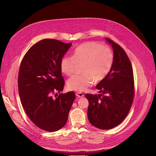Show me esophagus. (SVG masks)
<instances>
[{"label":"esophagus","mask_w":156,"mask_h":156,"mask_svg":"<svg viewBox=\"0 0 156 156\" xmlns=\"http://www.w3.org/2000/svg\"><path fill=\"white\" fill-rule=\"evenodd\" d=\"M76 96L77 97H79V98H82V97H84V95H83V94L82 93H81V92H77V93H76Z\"/></svg>","instance_id":"34e87169"}]
</instances>
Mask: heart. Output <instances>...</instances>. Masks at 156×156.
<instances>
[{
    "label": "heart",
    "instance_id": "b5f03b06",
    "mask_svg": "<svg viewBox=\"0 0 156 156\" xmlns=\"http://www.w3.org/2000/svg\"><path fill=\"white\" fill-rule=\"evenodd\" d=\"M114 63V54L106 45L95 42H87L78 46L73 57L65 56L61 59V72L67 76L72 75L77 65H82V75H75L67 82L71 90L82 91L90 87L94 80L100 82L105 79L111 70Z\"/></svg>",
    "mask_w": 156,
    "mask_h": 156
}]
</instances>
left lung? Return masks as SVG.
I'll use <instances>...</instances> for the list:
<instances>
[{
  "label": "left lung",
  "instance_id": "8db88e82",
  "mask_svg": "<svg viewBox=\"0 0 156 156\" xmlns=\"http://www.w3.org/2000/svg\"><path fill=\"white\" fill-rule=\"evenodd\" d=\"M114 52V63L109 74L97 85L100 94H86L89 102L87 115L90 123L103 130L112 129L125 119L133 103V68L126 51L106 38Z\"/></svg>",
  "mask_w": 156,
  "mask_h": 156
}]
</instances>
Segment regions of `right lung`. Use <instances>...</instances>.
I'll return each mask as SVG.
<instances>
[{
    "label": "right lung",
    "instance_id": "obj_1",
    "mask_svg": "<svg viewBox=\"0 0 156 156\" xmlns=\"http://www.w3.org/2000/svg\"><path fill=\"white\" fill-rule=\"evenodd\" d=\"M72 44L45 39L31 47L20 67L18 86L23 107L35 125L47 132H56L67 122L76 98L73 91L52 97L63 90L62 58Z\"/></svg>",
    "mask_w": 156,
    "mask_h": 156
}]
</instances>
